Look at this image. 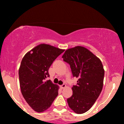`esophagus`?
<instances>
[{
  "label": "esophagus",
  "instance_id": "34e87169",
  "mask_svg": "<svg viewBox=\"0 0 124 124\" xmlns=\"http://www.w3.org/2000/svg\"><path fill=\"white\" fill-rule=\"evenodd\" d=\"M61 88H62V89H64V88L66 87V85H65V84H63V85H61Z\"/></svg>",
  "mask_w": 124,
  "mask_h": 124
}]
</instances>
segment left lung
Here are the masks:
<instances>
[{
  "label": "left lung",
  "instance_id": "obj_1",
  "mask_svg": "<svg viewBox=\"0 0 124 124\" xmlns=\"http://www.w3.org/2000/svg\"><path fill=\"white\" fill-rule=\"evenodd\" d=\"M69 64L73 77L78 78L72 87L73 94L67 99L68 105L76 114L87 111L101 92L104 70L96 56L83 46L68 49L62 56Z\"/></svg>",
  "mask_w": 124,
  "mask_h": 124
}]
</instances>
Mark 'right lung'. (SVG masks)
Here are the masks:
<instances>
[{"label":"right lung","mask_w":124,"mask_h":124,"mask_svg":"<svg viewBox=\"0 0 124 124\" xmlns=\"http://www.w3.org/2000/svg\"><path fill=\"white\" fill-rule=\"evenodd\" d=\"M64 50L48 44H40L27 53L18 70L23 96L34 110L43 112L50 107L58 95V85L50 80L48 69Z\"/></svg>","instance_id":"add662e5"}]
</instances>
